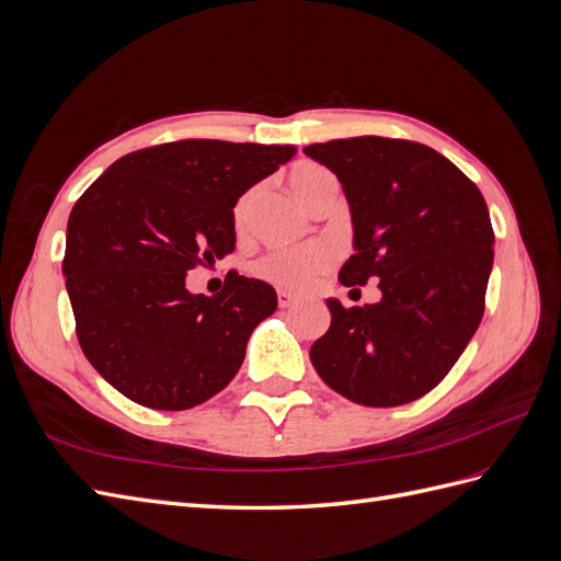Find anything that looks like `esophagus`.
Returning a JSON list of instances; mask_svg holds the SVG:
<instances>
[{"label":"esophagus","mask_w":561,"mask_h":561,"mask_svg":"<svg viewBox=\"0 0 561 561\" xmlns=\"http://www.w3.org/2000/svg\"><path fill=\"white\" fill-rule=\"evenodd\" d=\"M295 301H297V295L287 293V290H278V307H280V309H290Z\"/></svg>","instance_id":"esophagus-1"}]
</instances>
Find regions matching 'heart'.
Returning a JSON list of instances; mask_svg holds the SVG:
<instances>
[{
  "label": "heart",
  "instance_id": "b5f03b06",
  "mask_svg": "<svg viewBox=\"0 0 561 561\" xmlns=\"http://www.w3.org/2000/svg\"><path fill=\"white\" fill-rule=\"evenodd\" d=\"M290 184L295 194L311 206L318 198V194L330 184H336L334 175L318 163H297L290 173ZM252 192L239 198L233 208V222L236 227H243L250 210ZM334 264V250L325 241H311L304 245H290V248H274L264 252L262 257L252 264V271L260 278L274 283L278 287H287V290H307L309 285L316 283L320 274Z\"/></svg>",
  "mask_w": 561,
  "mask_h": 561
}]
</instances>
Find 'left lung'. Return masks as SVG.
Returning a JSON list of instances; mask_svg holds the SVG:
<instances>
[{
  "label": "left lung",
  "mask_w": 561,
  "mask_h": 561,
  "mask_svg": "<svg viewBox=\"0 0 561 561\" xmlns=\"http://www.w3.org/2000/svg\"><path fill=\"white\" fill-rule=\"evenodd\" d=\"M344 186L355 252L339 283L379 280L381 301L328 299L330 330L311 346L320 379L365 407L419 400L461 358L484 316L494 229L484 196L439 151L398 138L304 147Z\"/></svg>",
  "instance_id": "8db88e82"
}]
</instances>
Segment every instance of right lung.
I'll list each match as a JSON object with an SVG mask.
<instances>
[{"label": "right lung", "instance_id": "1", "mask_svg": "<svg viewBox=\"0 0 561 561\" xmlns=\"http://www.w3.org/2000/svg\"><path fill=\"white\" fill-rule=\"evenodd\" d=\"M293 157L283 145H154L114 161L75 203L62 274L77 339L118 393L180 412L236 377L252 330L278 307L276 290L229 271L206 297L184 278L236 248V201Z\"/></svg>", "mask_w": 561, "mask_h": 561}]
</instances>
